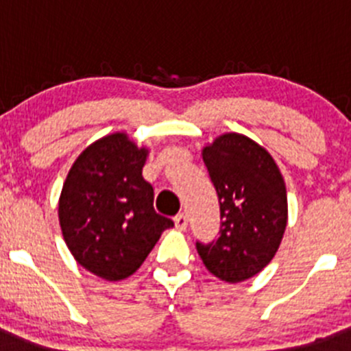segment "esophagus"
<instances>
[{"mask_svg": "<svg viewBox=\"0 0 351 351\" xmlns=\"http://www.w3.org/2000/svg\"><path fill=\"white\" fill-rule=\"evenodd\" d=\"M175 226L178 229H182V231H183V229L189 228V217H186V214H178V215H176V217H175Z\"/></svg>", "mask_w": 351, "mask_h": 351, "instance_id": "34e87169", "label": "esophagus"}]
</instances>
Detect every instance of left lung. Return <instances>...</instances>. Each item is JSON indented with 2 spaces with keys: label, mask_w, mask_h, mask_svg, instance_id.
Listing matches in <instances>:
<instances>
[{
  "label": "left lung",
  "mask_w": 351,
  "mask_h": 351,
  "mask_svg": "<svg viewBox=\"0 0 351 351\" xmlns=\"http://www.w3.org/2000/svg\"><path fill=\"white\" fill-rule=\"evenodd\" d=\"M221 204V236L197 243L205 268L228 284L253 278L277 254L289 221L280 168L263 146L226 132L202 149Z\"/></svg>",
  "instance_id": "left-lung-1"
}]
</instances>
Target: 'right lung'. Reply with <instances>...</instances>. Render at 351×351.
<instances>
[{
	"label": "right lung",
	"instance_id": "obj_1",
	"mask_svg": "<svg viewBox=\"0 0 351 351\" xmlns=\"http://www.w3.org/2000/svg\"><path fill=\"white\" fill-rule=\"evenodd\" d=\"M149 147L127 132L91 143L76 158L59 197V224L74 260L107 282L139 270L171 219L154 210L153 186L143 178Z\"/></svg>",
	"mask_w": 351,
	"mask_h": 351
}]
</instances>
